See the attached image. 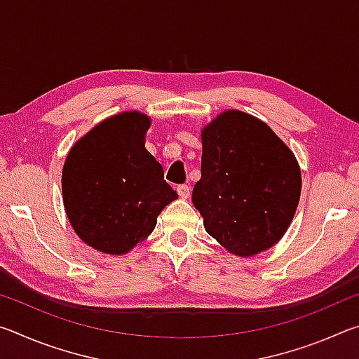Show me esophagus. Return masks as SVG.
I'll use <instances>...</instances> for the list:
<instances>
[{
	"label": "esophagus",
	"mask_w": 359,
	"mask_h": 359,
	"mask_svg": "<svg viewBox=\"0 0 359 359\" xmlns=\"http://www.w3.org/2000/svg\"><path fill=\"white\" fill-rule=\"evenodd\" d=\"M177 193H179V196L182 199H187L188 196H190V187H188V185H179L177 187Z\"/></svg>",
	"instance_id": "34e87169"
}]
</instances>
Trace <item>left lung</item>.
Instances as JSON below:
<instances>
[{"mask_svg":"<svg viewBox=\"0 0 359 359\" xmlns=\"http://www.w3.org/2000/svg\"><path fill=\"white\" fill-rule=\"evenodd\" d=\"M201 179L193 204L229 253L248 258L287 233L301 196V168L264 121L228 109L201 130Z\"/></svg>","mask_w":359,"mask_h":359,"instance_id":"left-lung-1","label":"left lung"}]
</instances>
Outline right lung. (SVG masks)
Wrapping results in <instances>:
<instances>
[{
    "mask_svg": "<svg viewBox=\"0 0 359 359\" xmlns=\"http://www.w3.org/2000/svg\"><path fill=\"white\" fill-rule=\"evenodd\" d=\"M149 115L126 111L102 120L72 145L62 172L66 215L85 244L125 255L155 229L177 199L165 172L145 149Z\"/></svg>",
    "mask_w": 359,
    "mask_h": 359,
    "instance_id": "add662e5",
    "label": "right lung"
}]
</instances>
